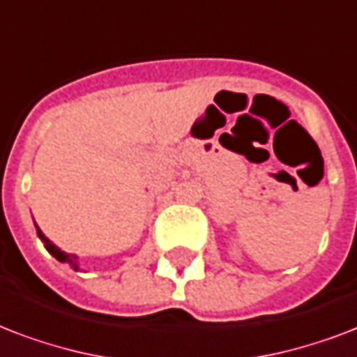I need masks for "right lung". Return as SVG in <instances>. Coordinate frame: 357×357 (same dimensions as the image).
<instances>
[{"instance_id": "1", "label": "right lung", "mask_w": 357, "mask_h": 357, "mask_svg": "<svg viewBox=\"0 0 357 357\" xmlns=\"http://www.w3.org/2000/svg\"><path fill=\"white\" fill-rule=\"evenodd\" d=\"M35 228H37V236H39L40 241H43V243H45L46 251L50 252L52 257L56 258V260H58V262H61V264H69V266H70V268H73V269H80V264H78V257H76V255H69V252L61 251V249H59V247H56V245L52 243L50 239L46 238L45 234H43V230H40V228L37 227V225H35Z\"/></svg>"}]
</instances>
